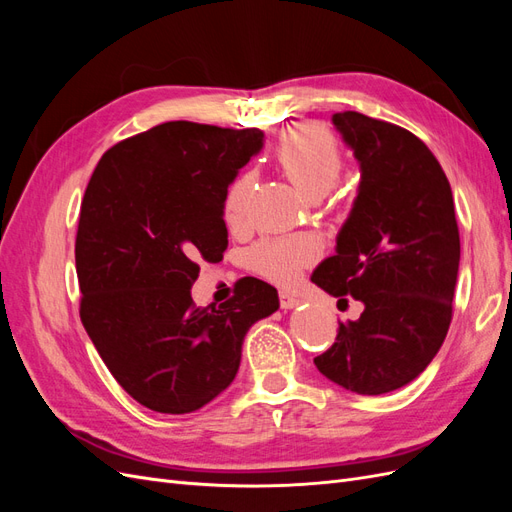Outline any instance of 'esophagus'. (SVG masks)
<instances>
[{
	"label": "esophagus",
	"mask_w": 512,
	"mask_h": 512,
	"mask_svg": "<svg viewBox=\"0 0 512 512\" xmlns=\"http://www.w3.org/2000/svg\"><path fill=\"white\" fill-rule=\"evenodd\" d=\"M301 301L294 297L292 292H288V290H282L280 292V305H282V309H292V307H297Z\"/></svg>",
	"instance_id": "esophagus-1"
}]
</instances>
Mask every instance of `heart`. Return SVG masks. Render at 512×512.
Instances as JSON below:
<instances>
[{
	"label": "heart",
	"instance_id": "heart-1",
	"mask_svg": "<svg viewBox=\"0 0 512 512\" xmlns=\"http://www.w3.org/2000/svg\"><path fill=\"white\" fill-rule=\"evenodd\" d=\"M275 158L290 181L309 198L327 194L344 170L342 147L331 132L316 123L286 130L275 147ZM252 188V173H243L228 185L224 196V220L228 226L243 224ZM314 258L316 247L307 239H265L252 247L250 265L267 280L288 284Z\"/></svg>",
	"mask_w": 512,
	"mask_h": 512
}]
</instances>
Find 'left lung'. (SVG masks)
<instances>
[{
  "label": "left lung",
  "mask_w": 512,
  "mask_h": 512,
  "mask_svg": "<svg viewBox=\"0 0 512 512\" xmlns=\"http://www.w3.org/2000/svg\"><path fill=\"white\" fill-rule=\"evenodd\" d=\"M333 123L361 164V183L335 256L312 282L365 309L339 322L335 344L314 363L348 391L382 395L423 374L451 327L461 254L455 203L440 162L412 132L354 111L335 113Z\"/></svg>",
  "instance_id": "8db88e82"
}]
</instances>
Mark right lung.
<instances>
[{
    "label": "right lung",
    "instance_id": "right-lung-1",
    "mask_svg": "<svg viewBox=\"0 0 512 512\" xmlns=\"http://www.w3.org/2000/svg\"><path fill=\"white\" fill-rule=\"evenodd\" d=\"M262 141L258 128L168 121L108 149L87 183L74 245L83 327L153 412L188 414L228 389L245 333L280 307L256 277L218 309L190 294L198 262L222 260L226 190Z\"/></svg>",
    "mask_w": 512,
    "mask_h": 512
}]
</instances>
